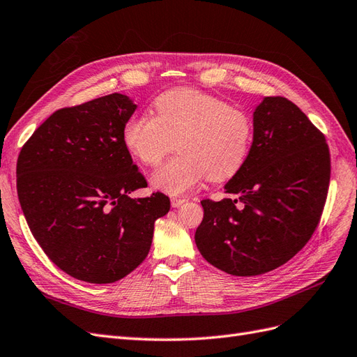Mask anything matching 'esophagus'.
Here are the masks:
<instances>
[{
	"instance_id": "34e87169",
	"label": "esophagus",
	"mask_w": 357,
	"mask_h": 357,
	"mask_svg": "<svg viewBox=\"0 0 357 357\" xmlns=\"http://www.w3.org/2000/svg\"><path fill=\"white\" fill-rule=\"evenodd\" d=\"M187 202V199H178V197H172L170 203H172V208H179L183 203Z\"/></svg>"
}]
</instances>
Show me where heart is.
Listing matches in <instances>:
<instances>
[{
    "mask_svg": "<svg viewBox=\"0 0 357 357\" xmlns=\"http://www.w3.org/2000/svg\"><path fill=\"white\" fill-rule=\"evenodd\" d=\"M154 116L137 114L123 129V142L148 166H155L178 141L181 153L151 175V185L170 195L191 191L208 176L225 181L243 167L254 141L249 114L209 93L174 89L154 100Z\"/></svg>",
    "mask_w": 357,
    "mask_h": 357,
    "instance_id": "obj_1",
    "label": "heart"
}]
</instances>
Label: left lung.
I'll return each instance as SVG.
<instances>
[{
    "label": "left lung",
    "instance_id": "obj_1",
    "mask_svg": "<svg viewBox=\"0 0 357 357\" xmlns=\"http://www.w3.org/2000/svg\"><path fill=\"white\" fill-rule=\"evenodd\" d=\"M329 179L325 136L291 100L264 98L254 111L246 163L224 187L231 197L202 202L195 245L228 274L248 278L278 268L313 236Z\"/></svg>",
    "mask_w": 357,
    "mask_h": 357
}]
</instances>
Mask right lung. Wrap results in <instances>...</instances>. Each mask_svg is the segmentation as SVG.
Listing matches in <instances>:
<instances>
[{
    "label": "right lung",
    "mask_w": 357,
    "mask_h": 357,
    "mask_svg": "<svg viewBox=\"0 0 357 357\" xmlns=\"http://www.w3.org/2000/svg\"><path fill=\"white\" fill-rule=\"evenodd\" d=\"M137 108L121 93L53 112L22 146L17 195L32 236L53 264L89 283H114L146 258L154 222L170 209L146 187L123 142Z\"/></svg>",
    "instance_id": "add662e5"
}]
</instances>
